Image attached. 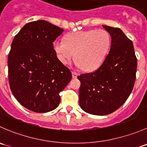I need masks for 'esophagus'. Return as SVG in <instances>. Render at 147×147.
Masks as SVG:
<instances>
[{
	"instance_id": "esophagus-1",
	"label": "esophagus",
	"mask_w": 147,
	"mask_h": 147,
	"mask_svg": "<svg viewBox=\"0 0 147 147\" xmlns=\"http://www.w3.org/2000/svg\"><path fill=\"white\" fill-rule=\"evenodd\" d=\"M72 78H76L77 77H78V73L75 72H74V71H72Z\"/></svg>"
}]
</instances>
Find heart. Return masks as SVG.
Here are the masks:
<instances>
[{
    "mask_svg": "<svg viewBox=\"0 0 147 147\" xmlns=\"http://www.w3.org/2000/svg\"><path fill=\"white\" fill-rule=\"evenodd\" d=\"M111 45L112 38L107 31L92 29L69 34L66 40H56L53 48L63 64H68L75 56L77 66L84 67V69L91 71L103 63L110 50Z\"/></svg>",
    "mask_w": 147,
    "mask_h": 147,
    "instance_id": "obj_1",
    "label": "heart"
}]
</instances>
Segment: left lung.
<instances>
[{"label":"left lung","mask_w":147,"mask_h":147,"mask_svg":"<svg viewBox=\"0 0 147 147\" xmlns=\"http://www.w3.org/2000/svg\"><path fill=\"white\" fill-rule=\"evenodd\" d=\"M102 26L112 38L110 50L96 70L78 77L80 106L94 115L112 113L126 102L134 87L137 67L132 41L119 28Z\"/></svg>","instance_id":"1"}]
</instances>
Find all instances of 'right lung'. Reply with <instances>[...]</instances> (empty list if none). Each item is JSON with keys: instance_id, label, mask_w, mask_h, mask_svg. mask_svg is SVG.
Listing matches in <instances>:
<instances>
[{"instance_id": "obj_1", "label": "right lung", "mask_w": 147, "mask_h": 147, "mask_svg": "<svg viewBox=\"0 0 147 147\" xmlns=\"http://www.w3.org/2000/svg\"><path fill=\"white\" fill-rule=\"evenodd\" d=\"M63 31L40 20L25 25L13 39L8 59L10 87L19 103L30 110L45 113L57 108L59 94L72 79L53 48Z\"/></svg>"}]
</instances>
